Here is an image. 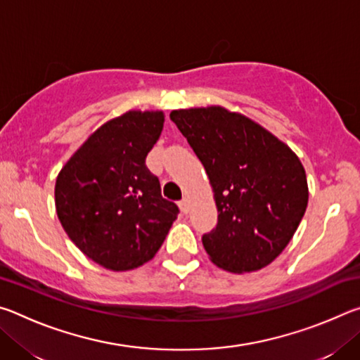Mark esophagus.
<instances>
[{"instance_id": "obj_1", "label": "esophagus", "mask_w": 360, "mask_h": 360, "mask_svg": "<svg viewBox=\"0 0 360 360\" xmlns=\"http://www.w3.org/2000/svg\"><path fill=\"white\" fill-rule=\"evenodd\" d=\"M179 208H181L182 212H184V214H187V212H188V198H187V197H184V198L181 200V202H179Z\"/></svg>"}]
</instances>
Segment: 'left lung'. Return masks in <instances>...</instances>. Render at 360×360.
Masks as SVG:
<instances>
[{"instance_id":"1","label":"left lung","mask_w":360,"mask_h":360,"mask_svg":"<svg viewBox=\"0 0 360 360\" xmlns=\"http://www.w3.org/2000/svg\"><path fill=\"white\" fill-rule=\"evenodd\" d=\"M169 119L203 163L214 191L217 225L202 236L211 260L233 273L271 264L307 210L302 162L270 131L224 108L179 109Z\"/></svg>"}]
</instances>
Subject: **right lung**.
I'll list each match as a JSON object with an SVG mask.
<instances>
[{"instance_id":"1","label":"right lung","mask_w":360,"mask_h":360,"mask_svg":"<svg viewBox=\"0 0 360 360\" xmlns=\"http://www.w3.org/2000/svg\"><path fill=\"white\" fill-rule=\"evenodd\" d=\"M163 112L130 111L101 125L56 182V206L70 240L101 266L131 270L154 257L179 214L146 167Z\"/></svg>"}]
</instances>
